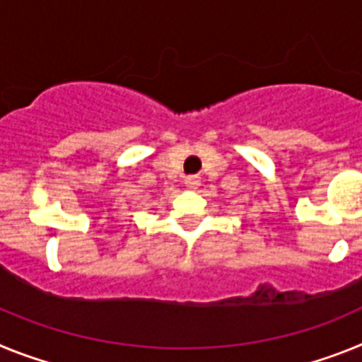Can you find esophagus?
Returning a JSON list of instances; mask_svg holds the SVG:
<instances>
[{
	"mask_svg": "<svg viewBox=\"0 0 362 362\" xmlns=\"http://www.w3.org/2000/svg\"><path fill=\"white\" fill-rule=\"evenodd\" d=\"M185 184H187V187H191V189H197L200 185V177L199 175H191V177H185Z\"/></svg>",
	"mask_w": 362,
	"mask_h": 362,
	"instance_id": "34e87169",
	"label": "esophagus"
}]
</instances>
